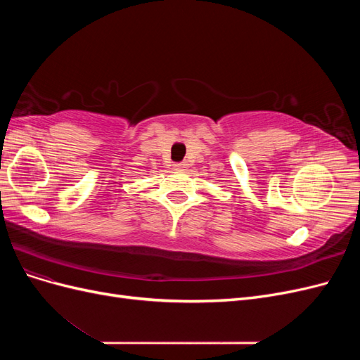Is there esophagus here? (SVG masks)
<instances>
[{
  "instance_id": "esophagus-1",
  "label": "esophagus",
  "mask_w": 360,
  "mask_h": 360,
  "mask_svg": "<svg viewBox=\"0 0 360 360\" xmlns=\"http://www.w3.org/2000/svg\"><path fill=\"white\" fill-rule=\"evenodd\" d=\"M186 167H188L186 162H177V163H174V168L179 169V171H184V168H186Z\"/></svg>"
}]
</instances>
